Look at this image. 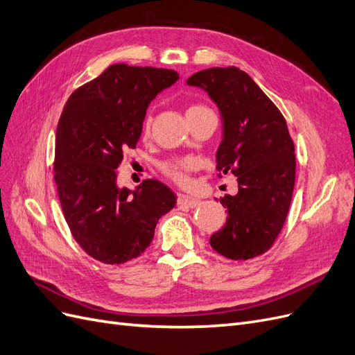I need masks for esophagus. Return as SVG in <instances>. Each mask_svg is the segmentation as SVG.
Segmentation results:
<instances>
[{"mask_svg": "<svg viewBox=\"0 0 355 355\" xmlns=\"http://www.w3.org/2000/svg\"><path fill=\"white\" fill-rule=\"evenodd\" d=\"M200 202H201L200 200H197V198H191V197L184 196V194L178 196V206H180V207H189V209H194V207H197V206H198Z\"/></svg>", "mask_w": 355, "mask_h": 355, "instance_id": "esophagus-1", "label": "esophagus"}]
</instances>
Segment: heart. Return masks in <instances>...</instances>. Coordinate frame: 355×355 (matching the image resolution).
<instances>
[{"label":"heart","instance_id":"heart-1","mask_svg":"<svg viewBox=\"0 0 355 355\" xmlns=\"http://www.w3.org/2000/svg\"><path fill=\"white\" fill-rule=\"evenodd\" d=\"M204 111H210L209 108H206L204 105H191L187 115L189 114H198V112H204ZM151 115L146 114L145 120H144V130L149 132L151 128ZM197 168V161L194 158H178V159H170L166 161V163L161 166V170L163 173L170 178L173 182H176L178 185H188L189 184V173L192 170Z\"/></svg>","mask_w":355,"mask_h":355}]
</instances>
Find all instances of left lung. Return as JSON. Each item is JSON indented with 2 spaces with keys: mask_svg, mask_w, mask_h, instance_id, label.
<instances>
[{
  "mask_svg": "<svg viewBox=\"0 0 355 355\" xmlns=\"http://www.w3.org/2000/svg\"><path fill=\"white\" fill-rule=\"evenodd\" d=\"M187 83L218 105L223 139L216 168L239 182L237 194L219 200L228 216L210 245L228 259H252L271 249L286 222L296 173L293 139L280 110L244 71L209 68Z\"/></svg>",
  "mask_w": 355,
  "mask_h": 355,
  "instance_id": "obj_1",
  "label": "left lung"
}]
</instances>
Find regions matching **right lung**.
Segmentation results:
<instances>
[{"label":"right lung","instance_id":"obj_1","mask_svg":"<svg viewBox=\"0 0 355 355\" xmlns=\"http://www.w3.org/2000/svg\"><path fill=\"white\" fill-rule=\"evenodd\" d=\"M179 78L173 69L115 63L75 90L56 130L55 180L73 240L93 259L115 265L142 254L158 219L176 204L164 184L118 188L127 149L142 135L148 105Z\"/></svg>","mask_w":355,"mask_h":355}]
</instances>
